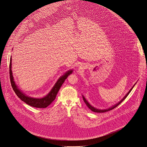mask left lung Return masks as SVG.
Listing matches in <instances>:
<instances>
[{"mask_svg": "<svg viewBox=\"0 0 147 147\" xmlns=\"http://www.w3.org/2000/svg\"><path fill=\"white\" fill-rule=\"evenodd\" d=\"M136 83H135V84L132 87V88L128 92V93L124 97H123V98L120 101V102H119L118 103H117L116 104H115V105H114L113 106H112V107H109V109H96V108H95V107H94L93 106H92L89 103V102L87 101V100L85 98V97L82 95V97H83V101L84 102H85V103L86 104V105L87 106V107L91 110V111H93V112H95V113H105V112H107V111H110V110H113V109H115V107H116L118 105H119L127 97V96L129 95V94L130 93V92L132 90V89L134 88V86L136 85Z\"/></svg>", "mask_w": 147, "mask_h": 147, "instance_id": "8db88e82", "label": "left lung"}]
</instances>
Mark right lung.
Returning a JSON list of instances; mask_svg holds the SVG:
<instances>
[{
	"label": "right lung",
	"instance_id": "right-lung-1",
	"mask_svg": "<svg viewBox=\"0 0 147 147\" xmlns=\"http://www.w3.org/2000/svg\"><path fill=\"white\" fill-rule=\"evenodd\" d=\"M73 70H69L65 73H64L62 76H61L55 85L53 86L52 89L50 92L45 97L42 98H34L27 96L25 93L20 90L18 86L15 83L14 80V78L13 76V73L11 71V58L10 59V65H9V74H10V79L11 81V86L13 90H14L17 96L26 103L28 105L36 108H46L49 105H50L56 98L57 93L60 90L61 86L64 82L65 80L67 78L68 76L71 74Z\"/></svg>",
	"mask_w": 147,
	"mask_h": 147
}]
</instances>
